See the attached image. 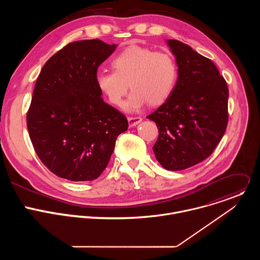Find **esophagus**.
<instances>
[{"label":"esophagus","mask_w":260,"mask_h":260,"mask_svg":"<svg viewBox=\"0 0 260 260\" xmlns=\"http://www.w3.org/2000/svg\"><path fill=\"white\" fill-rule=\"evenodd\" d=\"M127 120H128L129 127H133V126L138 125L142 121V118L141 117H128Z\"/></svg>","instance_id":"1"}]
</instances>
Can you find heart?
I'll use <instances>...</instances> for the list:
<instances>
[{
  "mask_svg": "<svg viewBox=\"0 0 260 260\" xmlns=\"http://www.w3.org/2000/svg\"><path fill=\"white\" fill-rule=\"evenodd\" d=\"M111 66L113 71L95 75L99 90L114 106H120L129 87L133 89L124 108L138 111L147 103L164 104L172 94L178 80V64L166 51L142 46H129L116 54Z\"/></svg>",
  "mask_w": 260,
  "mask_h": 260,
  "instance_id": "obj_1",
  "label": "heart"
}]
</instances>
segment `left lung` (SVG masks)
Masks as SVG:
<instances>
[{"label": "left lung", "instance_id": "obj_1", "mask_svg": "<svg viewBox=\"0 0 260 260\" xmlns=\"http://www.w3.org/2000/svg\"><path fill=\"white\" fill-rule=\"evenodd\" d=\"M178 64V80L170 98L147 118L158 138L153 151L169 171L205 160L223 137L229 121V87L214 62L178 40H168Z\"/></svg>", "mask_w": 260, "mask_h": 260}]
</instances>
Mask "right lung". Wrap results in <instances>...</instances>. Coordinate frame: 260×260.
Wrapping results in <instances>:
<instances>
[{
  "label": "right lung",
  "mask_w": 260,
  "mask_h": 260,
  "mask_svg": "<svg viewBox=\"0 0 260 260\" xmlns=\"http://www.w3.org/2000/svg\"><path fill=\"white\" fill-rule=\"evenodd\" d=\"M99 39L72 42L52 55L36 81L26 125L44 166L70 181H92L107 168L126 117L95 84L100 64L116 48Z\"/></svg>",
  "instance_id": "right-lung-1"
}]
</instances>
